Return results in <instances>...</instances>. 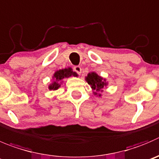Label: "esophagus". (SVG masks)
<instances>
[{
  "label": "esophagus",
  "mask_w": 159,
  "mask_h": 159,
  "mask_svg": "<svg viewBox=\"0 0 159 159\" xmlns=\"http://www.w3.org/2000/svg\"><path fill=\"white\" fill-rule=\"evenodd\" d=\"M73 70L75 71V72H76L79 75H80L81 72H82V69H81L80 66H74Z\"/></svg>",
  "instance_id": "34e87169"
}]
</instances>
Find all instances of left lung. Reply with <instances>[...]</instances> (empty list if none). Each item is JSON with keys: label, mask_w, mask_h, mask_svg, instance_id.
Wrapping results in <instances>:
<instances>
[{"label": "left lung", "mask_w": 159, "mask_h": 159, "mask_svg": "<svg viewBox=\"0 0 159 159\" xmlns=\"http://www.w3.org/2000/svg\"><path fill=\"white\" fill-rule=\"evenodd\" d=\"M85 80L91 87L93 95L100 98L102 96L101 92L103 91V89L108 87V84L106 79L103 78L95 72H89L85 77Z\"/></svg>", "instance_id": "left-lung-1"}]
</instances>
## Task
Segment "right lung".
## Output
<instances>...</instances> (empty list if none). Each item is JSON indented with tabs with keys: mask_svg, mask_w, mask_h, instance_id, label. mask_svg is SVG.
I'll return each mask as SVG.
<instances>
[{
	"mask_svg": "<svg viewBox=\"0 0 159 159\" xmlns=\"http://www.w3.org/2000/svg\"><path fill=\"white\" fill-rule=\"evenodd\" d=\"M77 77L78 74L75 72L72 71V69L71 67L66 68V69H59V70L55 71L54 75H52V83L49 84L48 86V89L50 90H57L62 83L64 82L63 80L64 79H68L69 77Z\"/></svg>",
	"mask_w": 159,
	"mask_h": 159,
	"instance_id": "add662e5",
	"label": "right lung"
}]
</instances>
